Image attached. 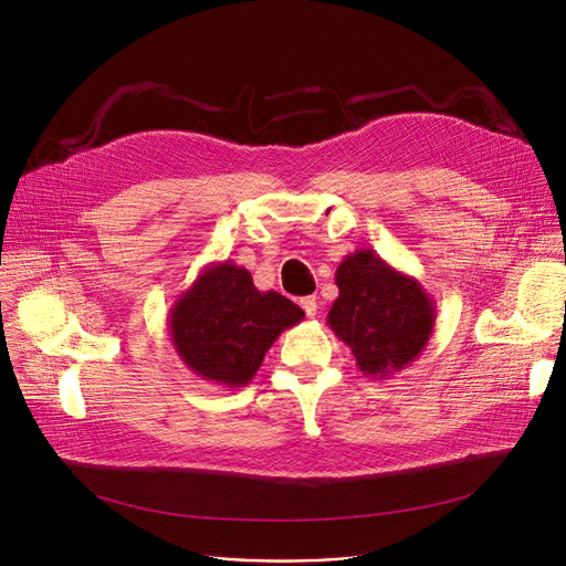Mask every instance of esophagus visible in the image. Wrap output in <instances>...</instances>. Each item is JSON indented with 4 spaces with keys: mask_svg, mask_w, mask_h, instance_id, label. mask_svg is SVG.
Returning a JSON list of instances; mask_svg holds the SVG:
<instances>
[{
    "mask_svg": "<svg viewBox=\"0 0 566 566\" xmlns=\"http://www.w3.org/2000/svg\"><path fill=\"white\" fill-rule=\"evenodd\" d=\"M300 306L304 308L306 317H315V313H317V300H315V295L302 297V300H300Z\"/></svg>",
    "mask_w": 566,
    "mask_h": 566,
    "instance_id": "esophagus-1",
    "label": "esophagus"
}]
</instances>
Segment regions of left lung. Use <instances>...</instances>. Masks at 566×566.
I'll return each mask as SVG.
<instances>
[{
  "label": "left lung",
  "instance_id": "1",
  "mask_svg": "<svg viewBox=\"0 0 566 566\" xmlns=\"http://www.w3.org/2000/svg\"><path fill=\"white\" fill-rule=\"evenodd\" d=\"M336 284L340 293L327 325L349 345L363 374L382 380L419 358L437 319L434 302L419 280L360 249L340 262Z\"/></svg>",
  "mask_w": 566,
  "mask_h": 566
}]
</instances>
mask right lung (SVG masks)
I'll list each match as a JSON object with an SVG mask.
<instances>
[{
  "label": "right lung",
  "mask_w": 566,
  "mask_h": 566,
  "mask_svg": "<svg viewBox=\"0 0 566 566\" xmlns=\"http://www.w3.org/2000/svg\"><path fill=\"white\" fill-rule=\"evenodd\" d=\"M304 311L275 291H258L251 273L232 262L210 264L170 308V340L203 380L244 387L284 329Z\"/></svg>",
  "instance_id": "add662e5"
}]
</instances>
